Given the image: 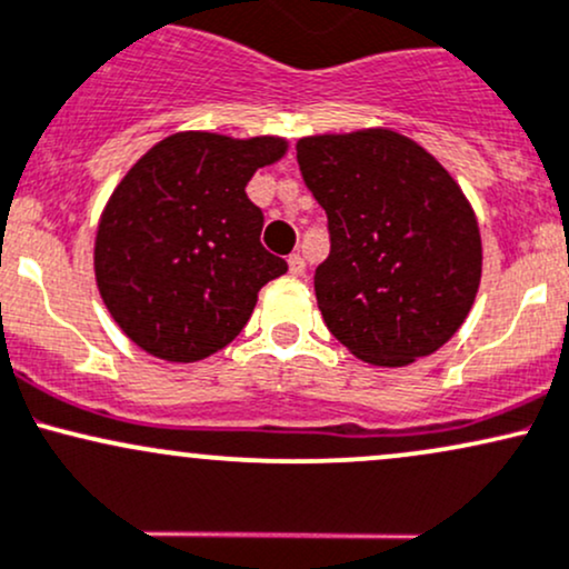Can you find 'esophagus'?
Instances as JSON below:
<instances>
[{"mask_svg": "<svg viewBox=\"0 0 569 569\" xmlns=\"http://www.w3.org/2000/svg\"><path fill=\"white\" fill-rule=\"evenodd\" d=\"M287 266H290L292 277H303V273H306V263H303V258H301V254H298V252L287 258Z\"/></svg>", "mask_w": 569, "mask_h": 569, "instance_id": "34e87169", "label": "esophagus"}]
</instances>
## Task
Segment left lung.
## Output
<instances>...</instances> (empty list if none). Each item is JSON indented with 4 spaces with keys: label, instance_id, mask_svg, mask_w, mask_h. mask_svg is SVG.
<instances>
[{
    "label": "left lung",
    "instance_id": "left-lung-1",
    "mask_svg": "<svg viewBox=\"0 0 569 569\" xmlns=\"http://www.w3.org/2000/svg\"><path fill=\"white\" fill-rule=\"evenodd\" d=\"M296 150L328 214L315 292L330 333L370 366L438 352L481 282V233L455 177L389 129L303 137Z\"/></svg>",
    "mask_w": 569,
    "mask_h": 569
}]
</instances>
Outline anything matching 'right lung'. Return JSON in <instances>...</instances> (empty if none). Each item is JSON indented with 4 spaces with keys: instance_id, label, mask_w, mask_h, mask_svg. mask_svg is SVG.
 <instances>
[{
    "instance_id": "right-lung-1",
    "label": "right lung",
    "mask_w": 569,
    "mask_h": 569,
    "mask_svg": "<svg viewBox=\"0 0 569 569\" xmlns=\"http://www.w3.org/2000/svg\"><path fill=\"white\" fill-rule=\"evenodd\" d=\"M279 137L171 133L107 201L93 268L101 301L137 347L193 362L228 347L287 263L260 244L263 212L244 188L284 156Z\"/></svg>"
}]
</instances>
